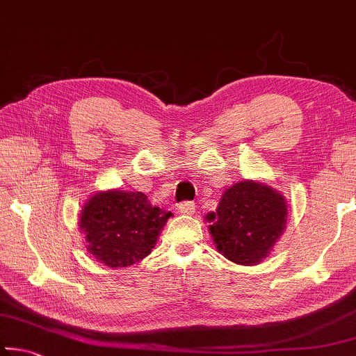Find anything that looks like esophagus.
I'll return each mask as SVG.
<instances>
[{"instance_id":"esophagus-1","label":"esophagus","mask_w":356,"mask_h":356,"mask_svg":"<svg viewBox=\"0 0 356 356\" xmlns=\"http://www.w3.org/2000/svg\"><path fill=\"white\" fill-rule=\"evenodd\" d=\"M177 210L184 215H193V213H195V202H191V201L180 202L177 206Z\"/></svg>"}]
</instances>
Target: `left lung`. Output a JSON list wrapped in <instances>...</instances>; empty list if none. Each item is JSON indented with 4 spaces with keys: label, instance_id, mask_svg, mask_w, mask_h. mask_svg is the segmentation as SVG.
<instances>
[{
    "label": "left lung",
    "instance_id": "8db88e82",
    "mask_svg": "<svg viewBox=\"0 0 356 356\" xmlns=\"http://www.w3.org/2000/svg\"><path fill=\"white\" fill-rule=\"evenodd\" d=\"M287 204L272 186L245 180L222 193L210 234L222 256L240 265H256L278 242L286 227Z\"/></svg>",
    "mask_w": 356,
    "mask_h": 356
}]
</instances>
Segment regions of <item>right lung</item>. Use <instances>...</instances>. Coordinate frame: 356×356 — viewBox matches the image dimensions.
<instances>
[{
  "mask_svg": "<svg viewBox=\"0 0 356 356\" xmlns=\"http://www.w3.org/2000/svg\"><path fill=\"white\" fill-rule=\"evenodd\" d=\"M171 215L154 207L141 191H100L83 207L80 229L95 261L122 268L152 251Z\"/></svg>",
  "mask_w": 356,
  "mask_h": 356,
  "instance_id": "obj_1",
  "label": "right lung"
}]
</instances>
